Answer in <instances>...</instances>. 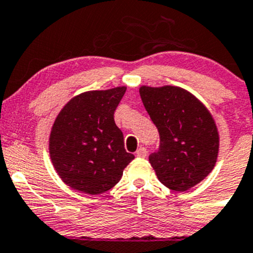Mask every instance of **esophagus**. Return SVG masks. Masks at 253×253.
<instances>
[{
    "label": "esophagus",
    "instance_id": "esophagus-1",
    "mask_svg": "<svg viewBox=\"0 0 253 253\" xmlns=\"http://www.w3.org/2000/svg\"><path fill=\"white\" fill-rule=\"evenodd\" d=\"M146 154H147V151L145 147H140V149H137V151H136V156L141 157V159L146 157Z\"/></svg>",
    "mask_w": 253,
    "mask_h": 253
}]
</instances>
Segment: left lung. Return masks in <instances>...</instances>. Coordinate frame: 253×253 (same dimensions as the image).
<instances>
[{"label": "left lung", "mask_w": 253, "mask_h": 253, "mask_svg": "<svg viewBox=\"0 0 253 253\" xmlns=\"http://www.w3.org/2000/svg\"><path fill=\"white\" fill-rule=\"evenodd\" d=\"M145 109L160 134L149 156L159 181L177 192L188 191L214 169L219 134L208 109L192 93L174 86L139 89Z\"/></svg>", "instance_id": "left-lung-1"}]
</instances>
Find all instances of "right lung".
<instances>
[{"label":"right lung","mask_w":253,"mask_h":253,"mask_svg":"<svg viewBox=\"0 0 253 253\" xmlns=\"http://www.w3.org/2000/svg\"><path fill=\"white\" fill-rule=\"evenodd\" d=\"M126 87L88 91L74 97L56 117L49 139L51 162L60 178L84 193H104L116 186L134 155L114 112Z\"/></svg>","instance_id":"obj_1"}]
</instances>
